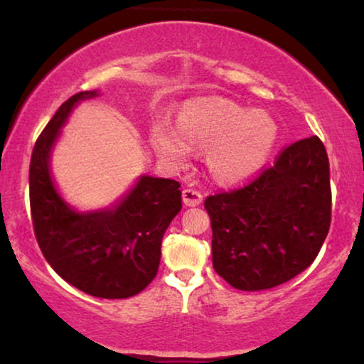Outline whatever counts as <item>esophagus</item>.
<instances>
[{
    "label": "esophagus",
    "mask_w": 364,
    "mask_h": 364,
    "mask_svg": "<svg viewBox=\"0 0 364 364\" xmlns=\"http://www.w3.org/2000/svg\"><path fill=\"white\" fill-rule=\"evenodd\" d=\"M202 193L193 191V188H183L182 191V200L187 207H197L202 202Z\"/></svg>",
    "instance_id": "34e87169"
}]
</instances>
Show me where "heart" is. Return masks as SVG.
<instances>
[{
  "mask_svg": "<svg viewBox=\"0 0 364 364\" xmlns=\"http://www.w3.org/2000/svg\"><path fill=\"white\" fill-rule=\"evenodd\" d=\"M278 124L262 111L235 102L207 101L183 109L178 126L161 119L152 131L157 152L172 164H183L192 146L208 149L207 166L217 181L237 183L267 166L278 142Z\"/></svg>",
  "mask_w": 364,
  "mask_h": 364,
  "instance_id": "b5f03b06",
  "label": "heart"
}]
</instances>
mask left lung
<instances>
[{
  "mask_svg": "<svg viewBox=\"0 0 364 364\" xmlns=\"http://www.w3.org/2000/svg\"><path fill=\"white\" fill-rule=\"evenodd\" d=\"M212 263L233 288L267 290L301 273L330 230V164L316 136L278 156L248 186L207 197Z\"/></svg>",
  "mask_w": 364,
  "mask_h": 364,
  "instance_id": "left-lung-1",
  "label": "left lung"
}]
</instances>
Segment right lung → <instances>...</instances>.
Listing matches in <instances>:
<instances>
[{
  "mask_svg": "<svg viewBox=\"0 0 364 364\" xmlns=\"http://www.w3.org/2000/svg\"><path fill=\"white\" fill-rule=\"evenodd\" d=\"M99 96L69 97L34 144L29 202L44 258L63 280L97 298H129L157 275L162 237L182 208L181 183L141 176L111 207L79 212L64 200L51 173V154L74 107Z\"/></svg>",
  "mask_w": 364,
  "mask_h": 364,
  "instance_id": "add662e5",
  "label": "right lung"
}]
</instances>
